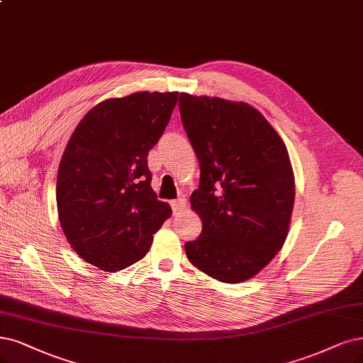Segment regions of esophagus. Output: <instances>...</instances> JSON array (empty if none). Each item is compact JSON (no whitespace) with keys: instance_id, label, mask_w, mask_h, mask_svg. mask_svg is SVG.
I'll list each match as a JSON object with an SVG mask.
<instances>
[{"instance_id":"34e87169","label":"esophagus","mask_w":363,"mask_h":363,"mask_svg":"<svg viewBox=\"0 0 363 363\" xmlns=\"http://www.w3.org/2000/svg\"><path fill=\"white\" fill-rule=\"evenodd\" d=\"M170 206H172L173 213H179V212H181V211H184V209H185V206H186V199L179 197V199H177V200H172V202H170Z\"/></svg>"}]
</instances>
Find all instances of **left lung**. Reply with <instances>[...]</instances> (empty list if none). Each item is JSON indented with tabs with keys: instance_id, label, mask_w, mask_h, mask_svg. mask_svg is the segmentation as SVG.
Segmentation results:
<instances>
[{
	"instance_id": "left-lung-1",
	"label": "left lung",
	"mask_w": 363,
	"mask_h": 363,
	"mask_svg": "<svg viewBox=\"0 0 363 363\" xmlns=\"http://www.w3.org/2000/svg\"><path fill=\"white\" fill-rule=\"evenodd\" d=\"M179 112L200 164L190 202L202 233L185 244L186 257L221 283H242L287 238L294 205L287 147L247 103L181 92Z\"/></svg>"
}]
</instances>
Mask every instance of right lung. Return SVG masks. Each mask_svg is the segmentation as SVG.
<instances>
[{"label":"right lung","mask_w":363,"mask_h":363,"mask_svg":"<svg viewBox=\"0 0 363 363\" xmlns=\"http://www.w3.org/2000/svg\"><path fill=\"white\" fill-rule=\"evenodd\" d=\"M178 92H136L101 101L77 124L62 154L57 206L73 250L103 271L125 269L170 217L151 189L147 152L163 136Z\"/></svg>","instance_id":"obj_1"}]
</instances>
